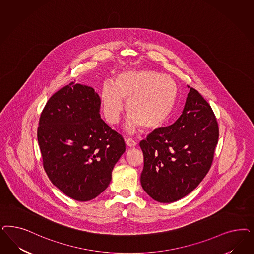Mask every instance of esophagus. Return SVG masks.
Segmentation results:
<instances>
[{
	"instance_id": "obj_1",
	"label": "esophagus",
	"mask_w": 254,
	"mask_h": 254,
	"mask_svg": "<svg viewBox=\"0 0 254 254\" xmlns=\"http://www.w3.org/2000/svg\"><path fill=\"white\" fill-rule=\"evenodd\" d=\"M125 142H126V145H127L128 147H134L136 145H137V143H136L134 140L131 139V138H127V139H125Z\"/></svg>"
}]
</instances>
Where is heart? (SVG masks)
<instances>
[{
	"label": "heart",
	"mask_w": 254,
	"mask_h": 254,
	"mask_svg": "<svg viewBox=\"0 0 254 254\" xmlns=\"http://www.w3.org/2000/svg\"><path fill=\"white\" fill-rule=\"evenodd\" d=\"M178 85L171 77L153 70H128L118 74L116 82L106 79L101 90L102 110L107 123L117 124L125 110L130 112L127 130L141 126L156 130L168 121L176 107Z\"/></svg>",
	"instance_id": "obj_1"
}]
</instances>
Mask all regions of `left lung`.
<instances>
[{
  "mask_svg": "<svg viewBox=\"0 0 254 254\" xmlns=\"http://www.w3.org/2000/svg\"><path fill=\"white\" fill-rule=\"evenodd\" d=\"M218 138V123L211 107L196 90L190 88L178 121L140 142L144 154L142 188L160 203H172L188 195L209 171Z\"/></svg>",
  "mask_w": 254,
  "mask_h": 254,
  "instance_id": "obj_1",
  "label": "left lung"
}]
</instances>
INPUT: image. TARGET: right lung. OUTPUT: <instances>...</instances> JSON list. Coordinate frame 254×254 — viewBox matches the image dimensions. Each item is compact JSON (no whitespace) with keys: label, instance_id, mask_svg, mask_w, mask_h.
<instances>
[{"label":"right lung","instance_id":"1","mask_svg":"<svg viewBox=\"0 0 254 254\" xmlns=\"http://www.w3.org/2000/svg\"><path fill=\"white\" fill-rule=\"evenodd\" d=\"M101 99L90 86L71 82L42 112L37 138L49 180L67 196L86 202L108 187L125 151L122 135L101 119Z\"/></svg>","mask_w":254,"mask_h":254}]
</instances>
